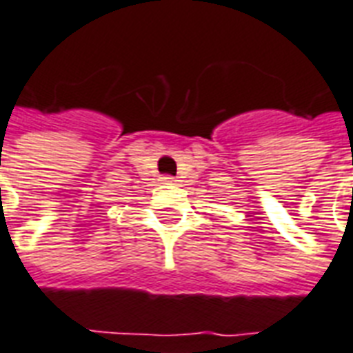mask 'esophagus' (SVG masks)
<instances>
[{
  "label": "esophagus",
  "instance_id": "obj_1",
  "mask_svg": "<svg viewBox=\"0 0 353 353\" xmlns=\"http://www.w3.org/2000/svg\"><path fill=\"white\" fill-rule=\"evenodd\" d=\"M160 180H161V184H174V182H176V179L171 176V174H163Z\"/></svg>",
  "mask_w": 353,
  "mask_h": 353
}]
</instances>
